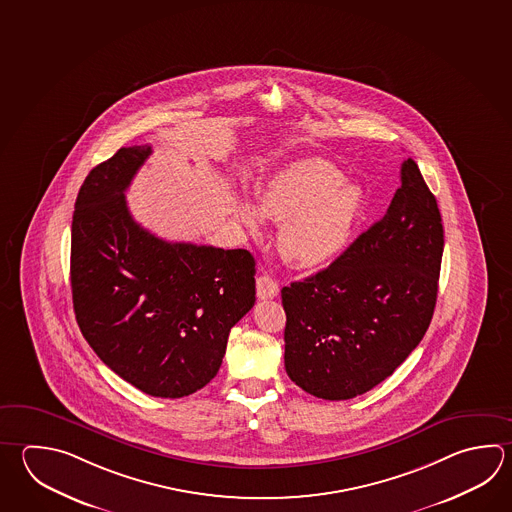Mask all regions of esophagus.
I'll list each match as a JSON object with an SVG mask.
<instances>
[{
  "label": "esophagus",
  "instance_id": "obj_1",
  "mask_svg": "<svg viewBox=\"0 0 512 512\" xmlns=\"http://www.w3.org/2000/svg\"><path fill=\"white\" fill-rule=\"evenodd\" d=\"M279 295V284L277 280L271 279L268 275H261L257 279V297L261 300L273 299Z\"/></svg>",
  "mask_w": 512,
  "mask_h": 512
}]
</instances>
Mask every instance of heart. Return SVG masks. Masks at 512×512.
<instances>
[{
	"mask_svg": "<svg viewBox=\"0 0 512 512\" xmlns=\"http://www.w3.org/2000/svg\"><path fill=\"white\" fill-rule=\"evenodd\" d=\"M364 208V193L346 183L337 166L306 159L275 175L259 197V210L282 222L280 255L300 268H319L346 250ZM237 217L259 232L261 215L248 201L237 203Z\"/></svg>",
	"mask_w": 512,
	"mask_h": 512,
	"instance_id": "b5f03b06",
	"label": "heart"
}]
</instances>
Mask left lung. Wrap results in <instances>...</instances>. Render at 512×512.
<instances>
[{
    "instance_id": "left-lung-1",
    "label": "left lung",
    "mask_w": 512,
    "mask_h": 512,
    "mask_svg": "<svg viewBox=\"0 0 512 512\" xmlns=\"http://www.w3.org/2000/svg\"><path fill=\"white\" fill-rule=\"evenodd\" d=\"M400 179L380 221L326 270L280 291L284 366L309 395H364L393 375L431 324L444 226L413 159Z\"/></svg>"
}]
</instances>
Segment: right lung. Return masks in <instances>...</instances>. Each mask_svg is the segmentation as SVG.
<instances>
[{
	"instance_id": "right-lung-1",
	"label": "right lung",
	"mask_w": 512,
	"mask_h": 512,
	"mask_svg": "<svg viewBox=\"0 0 512 512\" xmlns=\"http://www.w3.org/2000/svg\"><path fill=\"white\" fill-rule=\"evenodd\" d=\"M152 146L119 148L79 188L70 282L79 329L116 375L181 398L212 380L230 329L255 304L248 250L168 242L137 224L126 188Z\"/></svg>"
}]
</instances>
